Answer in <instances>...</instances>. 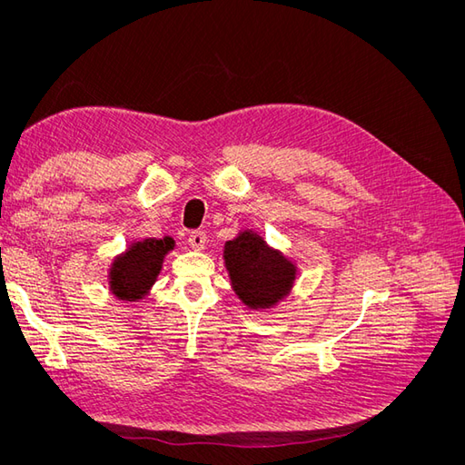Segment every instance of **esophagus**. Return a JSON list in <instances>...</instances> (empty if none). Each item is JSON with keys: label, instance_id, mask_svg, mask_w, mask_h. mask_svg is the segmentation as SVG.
I'll return each mask as SVG.
<instances>
[{"label": "esophagus", "instance_id": "1", "mask_svg": "<svg viewBox=\"0 0 465 465\" xmlns=\"http://www.w3.org/2000/svg\"><path fill=\"white\" fill-rule=\"evenodd\" d=\"M205 241H207V234L203 231H193L188 236V242L193 250H203L205 248Z\"/></svg>", "mask_w": 465, "mask_h": 465}]
</instances>
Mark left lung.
<instances>
[{
  "instance_id": "8db88e82",
  "label": "left lung",
  "mask_w": 465,
  "mask_h": 465,
  "mask_svg": "<svg viewBox=\"0 0 465 465\" xmlns=\"http://www.w3.org/2000/svg\"><path fill=\"white\" fill-rule=\"evenodd\" d=\"M223 258L234 294L252 311H265L287 299L299 273L297 263L254 231H241L224 242Z\"/></svg>"
}]
</instances>
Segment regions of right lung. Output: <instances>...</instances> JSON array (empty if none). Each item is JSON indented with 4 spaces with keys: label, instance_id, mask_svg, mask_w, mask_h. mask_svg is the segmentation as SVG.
Masks as SVG:
<instances>
[{
    "label": "right lung",
    "instance_id": "add662e5",
    "mask_svg": "<svg viewBox=\"0 0 465 465\" xmlns=\"http://www.w3.org/2000/svg\"><path fill=\"white\" fill-rule=\"evenodd\" d=\"M173 236L134 241L110 263L108 289L118 301L137 302L147 297L157 281L168 252L174 250Z\"/></svg>",
    "mask_w": 465,
    "mask_h": 465
}]
</instances>
